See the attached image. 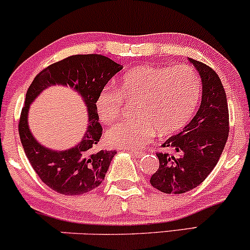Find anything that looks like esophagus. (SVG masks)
<instances>
[{"label": "esophagus", "mask_w": 250, "mask_h": 250, "mask_svg": "<svg viewBox=\"0 0 250 250\" xmlns=\"http://www.w3.org/2000/svg\"><path fill=\"white\" fill-rule=\"evenodd\" d=\"M129 153H130L131 155H133V156H135V157H141V156H143V151H129Z\"/></svg>", "instance_id": "1"}]
</instances>
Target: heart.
<instances>
[{
    "label": "heart",
    "mask_w": 250,
    "mask_h": 250,
    "mask_svg": "<svg viewBox=\"0 0 250 250\" xmlns=\"http://www.w3.org/2000/svg\"><path fill=\"white\" fill-rule=\"evenodd\" d=\"M200 96V77L189 65H140L119 80L116 91L103 89L95 107L99 119L111 125L121 115L122 101H136L133 110L136 119L120 122L105 134L111 147L136 150L156 133L170 136L182 130L195 114Z\"/></svg>",
    "instance_id": "obj_1"
}]
</instances>
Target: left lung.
<instances>
[{"label": "left lung", "instance_id": "8db88e82", "mask_svg": "<svg viewBox=\"0 0 250 250\" xmlns=\"http://www.w3.org/2000/svg\"><path fill=\"white\" fill-rule=\"evenodd\" d=\"M202 80V101L183 130L162 145L176 155L156 153L160 166L150 183L166 194H183L203 182L225 149L229 134V111L225 88L214 69L190 59Z\"/></svg>", "mask_w": 250, "mask_h": 250}]
</instances>
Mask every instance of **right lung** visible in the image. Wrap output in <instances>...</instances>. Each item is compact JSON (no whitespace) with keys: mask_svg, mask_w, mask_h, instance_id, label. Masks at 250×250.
<instances>
[{"mask_svg":"<svg viewBox=\"0 0 250 250\" xmlns=\"http://www.w3.org/2000/svg\"><path fill=\"white\" fill-rule=\"evenodd\" d=\"M122 69L99 54L71 55L53 63L35 76L25 94L19 121V134L31 167L43 183L62 195H81L93 190L104 180L116 150H100L102 125L96 113V99L109 80ZM53 84H68L83 97L89 114V125L83 141L64 152L40 145L27 127L30 103L43 88Z\"/></svg>","mask_w":250,"mask_h":250,"instance_id":"obj_1","label":"right lung"}]
</instances>
